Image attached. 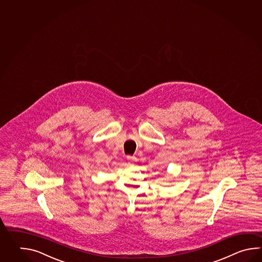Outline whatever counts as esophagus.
<instances>
[{
	"mask_svg": "<svg viewBox=\"0 0 262 262\" xmlns=\"http://www.w3.org/2000/svg\"><path fill=\"white\" fill-rule=\"evenodd\" d=\"M127 160H128L129 164H131V165H134V163L137 161V158L135 157V156H127Z\"/></svg>",
	"mask_w": 262,
	"mask_h": 262,
	"instance_id": "1",
	"label": "esophagus"
}]
</instances>
